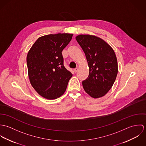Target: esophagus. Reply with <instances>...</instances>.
Returning a JSON list of instances; mask_svg holds the SVG:
<instances>
[{
  "instance_id": "34e87169",
  "label": "esophagus",
  "mask_w": 146,
  "mask_h": 146,
  "mask_svg": "<svg viewBox=\"0 0 146 146\" xmlns=\"http://www.w3.org/2000/svg\"><path fill=\"white\" fill-rule=\"evenodd\" d=\"M78 67L74 69V72H75V73H76V72H78Z\"/></svg>"
}]
</instances>
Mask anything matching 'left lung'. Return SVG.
<instances>
[{"mask_svg": "<svg viewBox=\"0 0 146 146\" xmlns=\"http://www.w3.org/2000/svg\"><path fill=\"white\" fill-rule=\"evenodd\" d=\"M76 39L85 54L89 68L84 89L94 98L106 95L112 88L118 72L115 53L102 39L94 35H79Z\"/></svg>", "mask_w": 146, "mask_h": 146, "instance_id": "1", "label": "left lung"}]
</instances>
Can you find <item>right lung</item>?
I'll use <instances>...</instances> for the list:
<instances>
[{
  "label": "right lung",
  "mask_w": 146,
  "mask_h": 146,
  "mask_svg": "<svg viewBox=\"0 0 146 146\" xmlns=\"http://www.w3.org/2000/svg\"><path fill=\"white\" fill-rule=\"evenodd\" d=\"M72 34L58 33L39 38L27 55L30 82L42 97L54 100L62 96L72 74L63 66L62 52Z\"/></svg>",
  "instance_id": "1"
}]
</instances>
